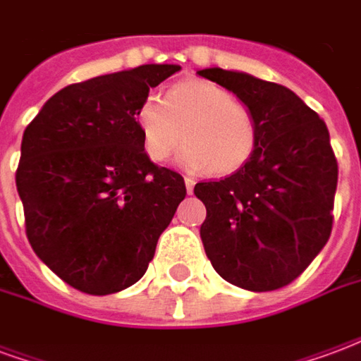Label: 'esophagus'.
<instances>
[{
    "label": "esophagus",
    "instance_id": "1",
    "mask_svg": "<svg viewBox=\"0 0 361 361\" xmlns=\"http://www.w3.org/2000/svg\"><path fill=\"white\" fill-rule=\"evenodd\" d=\"M185 189H188V193L189 195H191V193H193V188H195V181L191 180V178H185Z\"/></svg>",
    "mask_w": 361,
    "mask_h": 361
}]
</instances>
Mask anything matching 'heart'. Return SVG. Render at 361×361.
<instances>
[{
    "label": "heart",
    "instance_id": "obj_1",
    "mask_svg": "<svg viewBox=\"0 0 361 361\" xmlns=\"http://www.w3.org/2000/svg\"><path fill=\"white\" fill-rule=\"evenodd\" d=\"M135 121L142 149L154 162H166L181 145L180 164L188 170L232 173L240 170L257 145V123L243 104L209 81H183L166 90L162 102L145 98Z\"/></svg>",
    "mask_w": 361,
    "mask_h": 361
}]
</instances>
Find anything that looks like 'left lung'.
I'll return each instance as SVG.
<instances>
[{"instance_id": "left-lung-1", "label": "left lung", "mask_w": 361, "mask_h": 361, "mask_svg": "<svg viewBox=\"0 0 361 361\" xmlns=\"http://www.w3.org/2000/svg\"><path fill=\"white\" fill-rule=\"evenodd\" d=\"M234 92L257 123L245 164L195 185L207 207L204 253L220 276L243 290L271 292L302 274L333 230L338 166L329 129L300 96L242 71H197Z\"/></svg>"}]
</instances>
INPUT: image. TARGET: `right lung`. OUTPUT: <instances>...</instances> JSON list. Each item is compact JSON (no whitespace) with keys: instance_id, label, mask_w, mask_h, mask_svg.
I'll return each instance as SVG.
<instances>
[{"instance_id":"add662e5","label":"right lung","mask_w":361,"mask_h":361,"mask_svg":"<svg viewBox=\"0 0 361 361\" xmlns=\"http://www.w3.org/2000/svg\"><path fill=\"white\" fill-rule=\"evenodd\" d=\"M180 69L149 63L69 85L25 129L15 180L28 242L85 294L141 279L185 199L183 178L147 157L135 121L149 90Z\"/></svg>"}]
</instances>
